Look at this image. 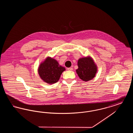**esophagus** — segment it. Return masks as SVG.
<instances>
[{
	"label": "esophagus",
	"instance_id": "34e87169",
	"mask_svg": "<svg viewBox=\"0 0 133 133\" xmlns=\"http://www.w3.org/2000/svg\"><path fill=\"white\" fill-rule=\"evenodd\" d=\"M67 70L69 71H72L73 70V68L72 67H70V68H68Z\"/></svg>",
	"mask_w": 133,
	"mask_h": 133
}]
</instances>
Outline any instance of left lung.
Segmentation results:
<instances>
[{
	"label": "left lung",
	"instance_id": "1",
	"mask_svg": "<svg viewBox=\"0 0 133 133\" xmlns=\"http://www.w3.org/2000/svg\"><path fill=\"white\" fill-rule=\"evenodd\" d=\"M78 68L76 72L79 78L84 81L91 80L95 77L97 67L91 57H84L78 61Z\"/></svg>",
	"mask_w": 133,
	"mask_h": 133
}]
</instances>
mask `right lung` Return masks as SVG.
Segmentation results:
<instances>
[{
	"label": "right lung",
	"instance_id": "1",
	"mask_svg": "<svg viewBox=\"0 0 133 133\" xmlns=\"http://www.w3.org/2000/svg\"><path fill=\"white\" fill-rule=\"evenodd\" d=\"M65 67L59 65L55 59L48 57L40 64L38 68V74L45 82L53 84L58 81Z\"/></svg>",
	"mask_w": 133,
	"mask_h": 133
}]
</instances>
